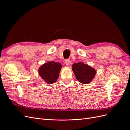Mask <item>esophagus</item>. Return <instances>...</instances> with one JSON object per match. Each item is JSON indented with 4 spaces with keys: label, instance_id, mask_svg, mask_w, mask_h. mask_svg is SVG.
Returning a JSON list of instances; mask_svg holds the SVG:
<instances>
[{
    "label": "esophagus",
    "instance_id": "esophagus-1",
    "mask_svg": "<svg viewBox=\"0 0 130 130\" xmlns=\"http://www.w3.org/2000/svg\"><path fill=\"white\" fill-rule=\"evenodd\" d=\"M64 63L67 66H69L70 64V60H69V59H66L64 61Z\"/></svg>",
    "mask_w": 130,
    "mask_h": 130
}]
</instances>
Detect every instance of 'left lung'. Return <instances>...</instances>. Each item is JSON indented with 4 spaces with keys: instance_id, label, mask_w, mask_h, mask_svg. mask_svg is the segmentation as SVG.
I'll return each mask as SVG.
<instances>
[{
    "instance_id": "obj_1",
    "label": "left lung",
    "mask_w": 130,
    "mask_h": 130,
    "mask_svg": "<svg viewBox=\"0 0 130 130\" xmlns=\"http://www.w3.org/2000/svg\"><path fill=\"white\" fill-rule=\"evenodd\" d=\"M72 67V70L76 79L80 83L87 84L93 80L95 75V70L84 63H76L73 64Z\"/></svg>"
}]
</instances>
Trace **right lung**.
<instances>
[{
	"label": "right lung",
	"mask_w": 130,
	"mask_h": 130,
	"mask_svg": "<svg viewBox=\"0 0 130 130\" xmlns=\"http://www.w3.org/2000/svg\"><path fill=\"white\" fill-rule=\"evenodd\" d=\"M62 67L60 63L50 61L43 64L39 68L38 73L46 83L53 84L58 78Z\"/></svg>",
	"instance_id": "right-lung-1"
}]
</instances>
